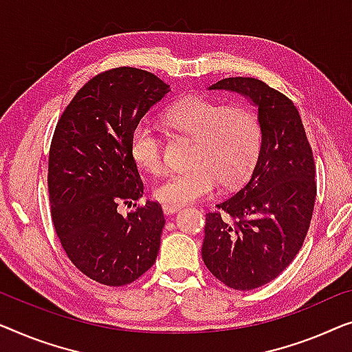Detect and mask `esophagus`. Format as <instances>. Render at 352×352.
Masks as SVG:
<instances>
[{"label": "esophagus", "mask_w": 352, "mask_h": 352, "mask_svg": "<svg viewBox=\"0 0 352 352\" xmlns=\"http://www.w3.org/2000/svg\"><path fill=\"white\" fill-rule=\"evenodd\" d=\"M180 209H182V206H178V204H170V202H164V204H162V210H164L167 215L175 214V212H178Z\"/></svg>", "instance_id": "esophagus-1"}]
</instances>
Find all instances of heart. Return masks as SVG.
Segmentation results:
<instances>
[{"label":"heart","mask_w":352,"mask_h":352,"mask_svg":"<svg viewBox=\"0 0 352 352\" xmlns=\"http://www.w3.org/2000/svg\"><path fill=\"white\" fill-rule=\"evenodd\" d=\"M162 121L174 132L192 137L188 167L167 174L156 183L155 196L170 204H186L209 196L217 185L232 186L249 174L258 156L261 122L245 103H228L201 96L175 102L162 113ZM131 155L150 174L164 170L161 133L140 121L131 135Z\"/></svg>","instance_id":"heart-1"}]
</instances>
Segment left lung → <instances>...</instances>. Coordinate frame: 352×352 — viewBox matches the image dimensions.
Wrapping results in <instances>:
<instances>
[{"mask_svg": "<svg viewBox=\"0 0 352 352\" xmlns=\"http://www.w3.org/2000/svg\"><path fill=\"white\" fill-rule=\"evenodd\" d=\"M210 89L250 97L258 107L261 146L249 180L207 212L202 260L234 290L276 279L308 234L316 201V162L294 102L256 78H225Z\"/></svg>", "mask_w": 352, "mask_h": 352, "instance_id": "1", "label": "left lung"}]
</instances>
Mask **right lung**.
<instances>
[{
  "mask_svg": "<svg viewBox=\"0 0 352 352\" xmlns=\"http://www.w3.org/2000/svg\"><path fill=\"white\" fill-rule=\"evenodd\" d=\"M169 84L132 67L110 68L84 84L58 118L47 164L51 219L73 265L98 284L137 280L156 261L161 204L146 201L131 155V135Z\"/></svg>",
  "mask_w": 352,
  "mask_h": 352,
  "instance_id": "add662e5",
  "label": "right lung"
}]
</instances>
